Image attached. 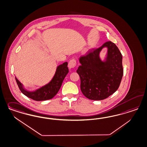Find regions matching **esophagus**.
I'll use <instances>...</instances> for the list:
<instances>
[{"label":"esophagus","instance_id":"1","mask_svg":"<svg viewBox=\"0 0 147 147\" xmlns=\"http://www.w3.org/2000/svg\"><path fill=\"white\" fill-rule=\"evenodd\" d=\"M76 65V61L75 59H72L70 61V62L68 64V67L70 69H72L74 68Z\"/></svg>","mask_w":147,"mask_h":147}]
</instances>
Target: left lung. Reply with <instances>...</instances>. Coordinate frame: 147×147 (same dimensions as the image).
<instances>
[{"label": "left lung", "instance_id": "1", "mask_svg": "<svg viewBox=\"0 0 147 147\" xmlns=\"http://www.w3.org/2000/svg\"><path fill=\"white\" fill-rule=\"evenodd\" d=\"M108 49L103 61L100 52ZM81 64L77 70L81 79V90L89 99L100 100L108 98L118 89L123 75L122 56L119 48L111 41L88 52L80 58Z\"/></svg>", "mask_w": 147, "mask_h": 147}]
</instances>
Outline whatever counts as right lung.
<instances>
[{
	"mask_svg": "<svg viewBox=\"0 0 147 147\" xmlns=\"http://www.w3.org/2000/svg\"><path fill=\"white\" fill-rule=\"evenodd\" d=\"M67 66V62H65L57 66L55 74L51 81L34 91L25 90L23 84L15 77L16 81L21 92L28 98L37 101L50 100L57 94L64 78L69 72V69Z\"/></svg>",
	"mask_w": 147,
	"mask_h": 147,
	"instance_id": "1",
	"label": "right lung"
}]
</instances>
